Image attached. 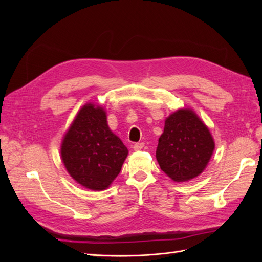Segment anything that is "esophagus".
<instances>
[{
    "label": "esophagus",
    "mask_w": 262,
    "mask_h": 262,
    "mask_svg": "<svg viewBox=\"0 0 262 262\" xmlns=\"http://www.w3.org/2000/svg\"><path fill=\"white\" fill-rule=\"evenodd\" d=\"M143 146H144V143H143V142H139V143H136V144H134L133 148H134V150H141L142 148H143Z\"/></svg>",
    "instance_id": "obj_1"
}]
</instances>
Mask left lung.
<instances>
[{
  "label": "left lung",
  "mask_w": 262,
  "mask_h": 262,
  "mask_svg": "<svg viewBox=\"0 0 262 262\" xmlns=\"http://www.w3.org/2000/svg\"><path fill=\"white\" fill-rule=\"evenodd\" d=\"M214 150L209 129L192 110L180 109L165 121L156 158L161 169L175 181H188L207 167Z\"/></svg>",
  "instance_id": "left-lung-1"
}]
</instances>
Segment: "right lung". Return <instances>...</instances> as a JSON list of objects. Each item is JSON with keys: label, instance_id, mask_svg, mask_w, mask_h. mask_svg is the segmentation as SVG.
Masks as SVG:
<instances>
[{"label": "right lung", "instance_id": "1", "mask_svg": "<svg viewBox=\"0 0 262 262\" xmlns=\"http://www.w3.org/2000/svg\"><path fill=\"white\" fill-rule=\"evenodd\" d=\"M128 148L107 124L105 110L83 106L61 145V157L75 181L91 190H104L119 175Z\"/></svg>", "mask_w": 262, "mask_h": 262}]
</instances>
